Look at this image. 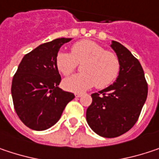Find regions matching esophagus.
<instances>
[{"label":"esophagus","mask_w":159,"mask_h":159,"mask_svg":"<svg viewBox=\"0 0 159 159\" xmlns=\"http://www.w3.org/2000/svg\"><path fill=\"white\" fill-rule=\"evenodd\" d=\"M75 97H81V96H82V94H81V93H75Z\"/></svg>","instance_id":"obj_1"}]
</instances>
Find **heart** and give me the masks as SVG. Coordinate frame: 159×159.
I'll list each match as a JSON object with an SVG mask.
<instances>
[{
	"label": "heart",
	"instance_id": "b5f03b06",
	"mask_svg": "<svg viewBox=\"0 0 159 159\" xmlns=\"http://www.w3.org/2000/svg\"><path fill=\"white\" fill-rule=\"evenodd\" d=\"M83 74L75 75L64 81L65 89L72 92H82L95 85L103 89L116 79L120 62L117 55L91 40L75 43L71 53L60 52L55 57L57 70L65 76L71 75L77 64H83Z\"/></svg>",
	"mask_w": 159,
	"mask_h": 159
}]
</instances>
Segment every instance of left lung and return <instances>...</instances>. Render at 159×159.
Instances as JSON below:
<instances>
[{
	"instance_id": "left-lung-1",
	"label": "left lung",
	"mask_w": 159,
	"mask_h": 159,
	"mask_svg": "<svg viewBox=\"0 0 159 159\" xmlns=\"http://www.w3.org/2000/svg\"><path fill=\"white\" fill-rule=\"evenodd\" d=\"M120 70L116 82L91 94L92 104L86 110V121L97 135L116 137L137 123L148 96V83L139 61L118 42L112 41Z\"/></svg>"
}]
</instances>
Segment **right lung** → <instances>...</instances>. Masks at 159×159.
Masks as SVG:
<instances>
[{
	"instance_id": "add662e5",
	"label": "right lung",
	"mask_w": 159,
	"mask_h": 159,
	"mask_svg": "<svg viewBox=\"0 0 159 159\" xmlns=\"http://www.w3.org/2000/svg\"><path fill=\"white\" fill-rule=\"evenodd\" d=\"M71 38H58L25 54L11 83L17 116L26 126L42 131L57 122L75 94L59 88L61 75L55 65L60 47Z\"/></svg>"
}]
</instances>
